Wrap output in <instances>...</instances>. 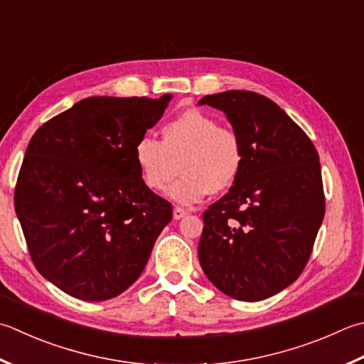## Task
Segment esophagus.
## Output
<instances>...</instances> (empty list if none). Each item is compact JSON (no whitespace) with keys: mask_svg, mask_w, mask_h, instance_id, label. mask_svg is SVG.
Instances as JSON below:
<instances>
[{"mask_svg":"<svg viewBox=\"0 0 364 364\" xmlns=\"http://www.w3.org/2000/svg\"><path fill=\"white\" fill-rule=\"evenodd\" d=\"M186 215H188V211L180 208V206H175V208H173V218L175 219H181V218H184Z\"/></svg>","mask_w":364,"mask_h":364,"instance_id":"obj_1","label":"esophagus"}]
</instances>
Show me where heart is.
<instances>
[{
    "label": "heart",
    "instance_id": "b5f03b06",
    "mask_svg": "<svg viewBox=\"0 0 364 364\" xmlns=\"http://www.w3.org/2000/svg\"><path fill=\"white\" fill-rule=\"evenodd\" d=\"M134 161L141 181L153 192L172 183L180 162L183 176L168 189V197L191 206L208 192L219 194L233 186L245 164V145L233 127L189 109L162 126L161 141L149 135L135 141Z\"/></svg>",
    "mask_w": 364,
    "mask_h": 364
}]
</instances>
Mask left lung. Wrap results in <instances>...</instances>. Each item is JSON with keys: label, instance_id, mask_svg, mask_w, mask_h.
Returning a JSON list of instances; mask_svg holds the SVG:
<instances>
[{"label": "left lung", "instance_id": "left-lung-1", "mask_svg": "<svg viewBox=\"0 0 364 364\" xmlns=\"http://www.w3.org/2000/svg\"><path fill=\"white\" fill-rule=\"evenodd\" d=\"M198 105L223 110L241 135L245 164L227 194L203 213L198 260L215 286L260 301L303 273L325 216L317 149L279 105L232 90Z\"/></svg>", "mask_w": 364, "mask_h": 364}]
</instances>
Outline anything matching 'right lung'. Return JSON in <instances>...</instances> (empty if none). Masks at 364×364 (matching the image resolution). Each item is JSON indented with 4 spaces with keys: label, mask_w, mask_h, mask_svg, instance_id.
I'll return each instance as SVG.
<instances>
[{
    "label": "right lung",
    "mask_w": 364,
    "mask_h": 364,
    "mask_svg": "<svg viewBox=\"0 0 364 364\" xmlns=\"http://www.w3.org/2000/svg\"><path fill=\"white\" fill-rule=\"evenodd\" d=\"M170 95L92 96L42 124L28 144L14 206L38 272L68 295L104 301L144 272L172 205L149 191L134 145Z\"/></svg>",
    "instance_id": "obj_1"
}]
</instances>
